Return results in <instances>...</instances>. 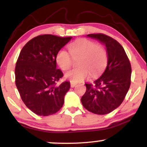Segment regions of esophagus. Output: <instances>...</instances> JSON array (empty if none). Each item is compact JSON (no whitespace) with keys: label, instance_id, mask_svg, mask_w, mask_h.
<instances>
[{"label":"esophagus","instance_id":"obj_1","mask_svg":"<svg viewBox=\"0 0 147 147\" xmlns=\"http://www.w3.org/2000/svg\"><path fill=\"white\" fill-rule=\"evenodd\" d=\"M76 86V84H74V83H70V86L71 88H74Z\"/></svg>","mask_w":147,"mask_h":147}]
</instances>
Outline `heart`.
<instances>
[{
  "label": "heart",
  "mask_w": 147,
  "mask_h": 147,
  "mask_svg": "<svg viewBox=\"0 0 147 147\" xmlns=\"http://www.w3.org/2000/svg\"><path fill=\"white\" fill-rule=\"evenodd\" d=\"M68 52L61 49L57 52L56 61L60 68L68 70L71 68L73 59H79V68L65 74V77L74 84L84 82L90 77H95L104 70L107 63L108 56L106 48L100 44L86 38L77 40L68 45Z\"/></svg>",
  "instance_id": "heart-1"
}]
</instances>
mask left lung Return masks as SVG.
I'll return each mask as SVG.
<instances>
[{
	"instance_id": "1",
	"label": "left lung",
	"mask_w": 147,
	"mask_h": 147,
	"mask_svg": "<svg viewBox=\"0 0 147 147\" xmlns=\"http://www.w3.org/2000/svg\"><path fill=\"white\" fill-rule=\"evenodd\" d=\"M105 44L108 63L105 71L93 84H86V90L81 101L92 113L105 115L121 105L131 85V65L125 50L119 43L102 33L90 34Z\"/></svg>"
}]
</instances>
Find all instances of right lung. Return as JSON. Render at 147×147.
<instances>
[{
  "mask_svg": "<svg viewBox=\"0 0 147 147\" xmlns=\"http://www.w3.org/2000/svg\"><path fill=\"white\" fill-rule=\"evenodd\" d=\"M42 34L32 38L22 48L15 67V84L25 106L38 115L48 116L63 106L70 82H57L63 72L57 68L56 55L71 40Z\"/></svg>",
  "mask_w": 147,
  "mask_h": 147,
  "instance_id": "add662e5",
  "label": "right lung"
}]
</instances>
